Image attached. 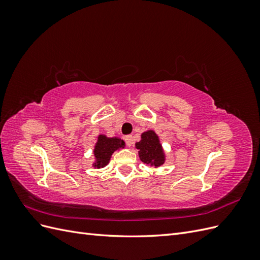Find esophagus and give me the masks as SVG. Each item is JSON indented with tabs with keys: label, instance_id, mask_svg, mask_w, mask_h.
<instances>
[{
	"label": "esophagus",
	"instance_id": "esophagus-1",
	"mask_svg": "<svg viewBox=\"0 0 260 260\" xmlns=\"http://www.w3.org/2000/svg\"><path fill=\"white\" fill-rule=\"evenodd\" d=\"M124 141H125V144H127L128 146H132V144H133V138L131 136L125 137Z\"/></svg>",
	"mask_w": 260,
	"mask_h": 260
}]
</instances>
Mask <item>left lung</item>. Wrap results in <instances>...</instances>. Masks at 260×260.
<instances>
[{
	"label": "left lung",
	"mask_w": 260,
	"mask_h": 260,
	"mask_svg": "<svg viewBox=\"0 0 260 260\" xmlns=\"http://www.w3.org/2000/svg\"><path fill=\"white\" fill-rule=\"evenodd\" d=\"M136 148L139 149L140 159L146 166L159 168L166 161V153L164 151L159 137L154 130L144 131L141 135V141L136 143Z\"/></svg>",
	"instance_id": "obj_1"
}]
</instances>
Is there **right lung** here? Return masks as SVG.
Segmentation results:
<instances>
[{"mask_svg": "<svg viewBox=\"0 0 260 260\" xmlns=\"http://www.w3.org/2000/svg\"><path fill=\"white\" fill-rule=\"evenodd\" d=\"M124 147L125 144L120 138H108L105 135H99L96 143L93 148L94 161L92 164V167L98 169L106 167L114 152L119 151V149Z\"/></svg>", "mask_w": 260, "mask_h": 260, "instance_id": "right-lung-1", "label": "right lung"}]
</instances>
